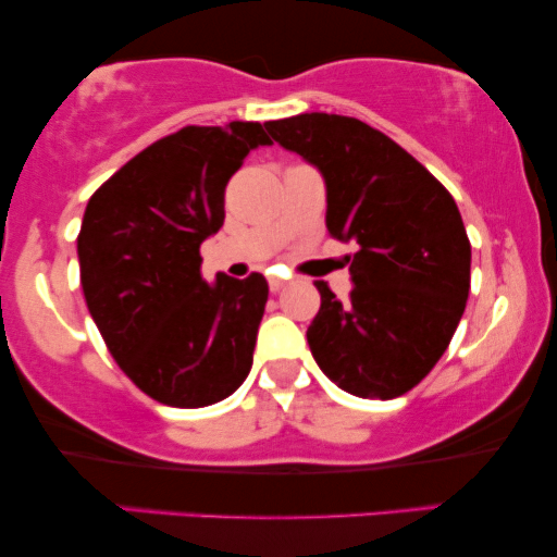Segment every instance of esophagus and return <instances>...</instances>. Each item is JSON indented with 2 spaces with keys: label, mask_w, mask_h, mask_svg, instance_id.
Wrapping results in <instances>:
<instances>
[{
  "label": "esophagus",
  "mask_w": 557,
  "mask_h": 557,
  "mask_svg": "<svg viewBox=\"0 0 557 557\" xmlns=\"http://www.w3.org/2000/svg\"><path fill=\"white\" fill-rule=\"evenodd\" d=\"M269 286H271V292H281V288L286 286V281L278 278V276H271V278H269Z\"/></svg>",
  "instance_id": "obj_1"
}]
</instances>
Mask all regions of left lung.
Here are the masks:
<instances>
[{"label":"left lung","mask_w":557,"mask_h":557,"mask_svg":"<svg viewBox=\"0 0 557 557\" xmlns=\"http://www.w3.org/2000/svg\"><path fill=\"white\" fill-rule=\"evenodd\" d=\"M265 128L322 174L326 231L357 243L347 301L317 281L311 355L342 391L398 398L441 360L467 307L471 246L461 212L421 162L364 121L299 113Z\"/></svg>","instance_id":"obj_1"}]
</instances>
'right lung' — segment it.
Segmentation results:
<instances>
[{
  "label": "right lung",
  "mask_w": 557,
  "mask_h": 557,
  "mask_svg": "<svg viewBox=\"0 0 557 557\" xmlns=\"http://www.w3.org/2000/svg\"><path fill=\"white\" fill-rule=\"evenodd\" d=\"M271 139L258 121L185 126L139 151L86 205L78 263L88 311L119 368L164 406L202 408L238 391L269 301L261 273H200L223 227L225 185Z\"/></svg>",
  "instance_id": "add662e5"
}]
</instances>
